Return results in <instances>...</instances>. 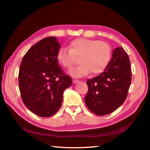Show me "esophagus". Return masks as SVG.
I'll return each instance as SVG.
<instances>
[{"mask_svg": "<svg viewBox=\"0 0 150 150\" xmlns=\"http://www.w3.org/2000/svg\"><path fill=\"white\" fill-rule=\"evenodd\" d=\"M79 82V80H77V79H73V83H74V84H76V83H77Z\"/></svg>", "mask_w": 150, "mask_h": 150, "instance_id": "1", "label": "esophagus"}]
</instances>
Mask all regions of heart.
Here are the masks:
<instances>
[{
	"label": "heart",
	"mask_w": 150,
	"mask_h": 150,
	"mask_svg": "<svg viewBox=\"0 0 150 150\" xmlns=\"http://www.w3.org/2000/svg\"><path fill=\"white\" fill-rule=\"evenodd\" d=\"M68 50L60 48L57 52V62L67 69H71L79 58L80 65L70 71L74 77L102 73L107 67L111 57V48L108 44L96 40L77 38L68 45Z\"/></svg>",
	"instance_id": "b5f03b06"
}]
</instances>
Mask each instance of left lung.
<instances>
[{
  "label": "left lung",
  "instance_id": "left-lung-1",
  "mask_svg": "<svg viewBox=\"0 0 150 150\" xmlns=\"http://www.w3.org/2000/svg\"><path fill=\"white\" fill-rule=\"evenodd\" d=\"M131 76L128 54L122 47L115 48L104 72L87 81L85 101L88 108L98 116L113 112L126 100Z\"/></svg>",
  "mask_w": 150,
  "mask_h": 150
}]
</instances>
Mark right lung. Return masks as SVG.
<instances>
[{"label": "right lung", "mask_w": 150, "mask_h": 150, "mask_svg": "<svg viewBox=\"0 0 150 150\" xmlns=\"http://www.w3.org/2000/svg\"><path fill=\"white\" fill-rule=\"evenodd\" d=\"M60 44L55 37L40 40L24 55L20 66L19 89L25 106L35 115L50 117L62 105L63 91L72 84L56 59Z\"/></svg>", "instance_id": "1"}]
</instances>
